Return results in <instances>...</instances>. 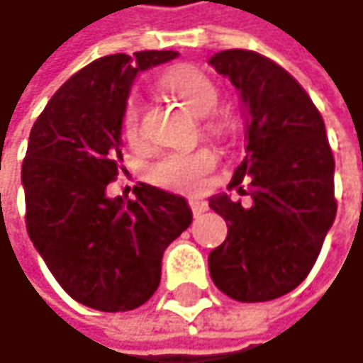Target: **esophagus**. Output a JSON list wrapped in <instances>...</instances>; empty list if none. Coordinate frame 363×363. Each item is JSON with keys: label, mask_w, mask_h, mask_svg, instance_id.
I'll return each instance as SVG.
<instances>
[{"label": "esophagus", "mask_w": 363, "mask_h": 363, "mask_svg": "<svg viewBox=\"0 0 363 363\" xmlns=\"http://www.w3.org/2000/svg\"><path fill=\"white\" fill-rule=\"evenodd\" d=\"M189 205H191V211H193L194 217L203 215L206 208H208V205H206V201H203V199H191V201H189Z\"/></svg>", "instance_id": "obj_1"}]
</instances>
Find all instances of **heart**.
Wrapping results in <instances>:
<instances>
[{
    "instance_id": "b5f03b06",
    "label": "heart",
    "mask_w": 363,
    "mask_h": 363,
    "mask_svg": "<svg viewBox=\"0 0 363 363\" xmlns=\"http://www.w3.org/2000/svg\"><path fill=\"white\" fill-rule=\"evenodd\" d=\"M162 90L179 98L194 112L205 115V128L211 132H220L225 128V120L219 114L208 112L219 102V88L206 76L205 72L179 64L164 69L158 78ZM124 136L130 144L143 140V110L136 100H130L124 108L122 116ZM217 167V152L208 146H196L186 150H164L148 169V179L157 186L177 191V193H196L201 191L205 177Z\"/></svg>"
}]
</instances>
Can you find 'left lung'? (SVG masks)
Masks as SVG:
<instances>
[{"instance_id": "8db88e82", "label": "left lung", "mask_w": 363, "mask_h": 363, "mask_svg": "<svg viewBox=\"0 0 363 363\" xmlns=\"http://www.w3.org/2000/svg\"><path fill=\"white\" fill-rule=\"evenodd\" d=\"M211 64L247 106V148L227 189L253 201H208L229 227L208 255L211 279L235 301H271L294 291L318 261L337 211L335 160L319 110L287 69L251 50H225Z\"/></svg>"}]
</instances>
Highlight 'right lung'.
I'll return each instance as SVG.
<instances>
[{"instance_id":"1","label":"right lung","mask_w":363,"mask_h":363,"mask_svg":"<svg viewBox=\"0 0 363 363\" xmlns=\"http://www.w3.org/2000/svg\"><path fill=\"white\" fill-rule=\"evenodd\" d=\"M179 56L114 54L76 72L33 122L21 164L26 227L62 289L98 311H130L160 283L162 253L193 213L179 194L138 182L108 199L122 162V116L136 74Z\"/></svg>"}]
</instances>
